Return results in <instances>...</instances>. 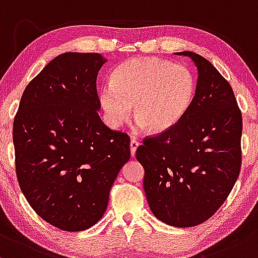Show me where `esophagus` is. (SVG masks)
<instances>
[{
  "label": "esophagus",
  "mask_w": 258,
  "mask_h": 258,
  "mask_svg": "<svg viewBox=\"0 0 258 258\" xmlns=\"http://www.w3.org/2000/svg\"><path fill=\"white\" fill-rule=\"evenodd\" d=\"M139 147V143L135 139H133L132 141H130V153H132V157H134L135 156V152H137V149Z\"/></svg>",
  "instance_id": "obj_1"
}]
</instances>
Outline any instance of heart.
<instances>
[{"label":"heart","mask_w":258,"mask_h":258,"mask_svg":"<svg viewBox=\"0 0 258 258\" xmlns=\"http://www.w3.org/2000/svg\"><path fill=\"white\" fill-rule=\"evenodd\" d=\"M196 80L186 67L152 57H135L112 72L111 83L98 88L106 123L118 129L133 112L139 128L152 134L168 132L191 106Z\"/></svg>","instance_id":"heart-1"}]
</instances>
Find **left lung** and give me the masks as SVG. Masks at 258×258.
Listing matches in <instances>:
<instances>
[{"label":"left lung","mask_w":258,"mask_h":258,"mask_svg":"<svg viewBox=\"0 0 258 258\" xmlns=\"http://www.w3.org/2000/svg\"><path fill=\"white\" fill-rule=\"evenodd\" d=\"M175 54L198 68L195 97L183 119L145 139L135 156L156 218L190 228L215 215L238 179L242 118L233 89L210 60L190 51Z\"/></svg>","instance_id":"left-lung-1"}]
</instances>
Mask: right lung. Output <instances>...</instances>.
<instances>
[{"label": "right lung", "instance_id": "add662e5", "mask_svg": "<svg viewBox=\"0 0 258 258\" xmlns=\"http://www.w3.org/2000/svg\"><path fill=\"white\" fill-rule=\"evenodd\" d=\"M98 53L67 52L23 92L13 123L18 183L43 221L80 231L102 218L109 190L130 158V139L101 120Z\"/></svg>", "mask_w": 258, "mask_h": 258}]
</instances>
